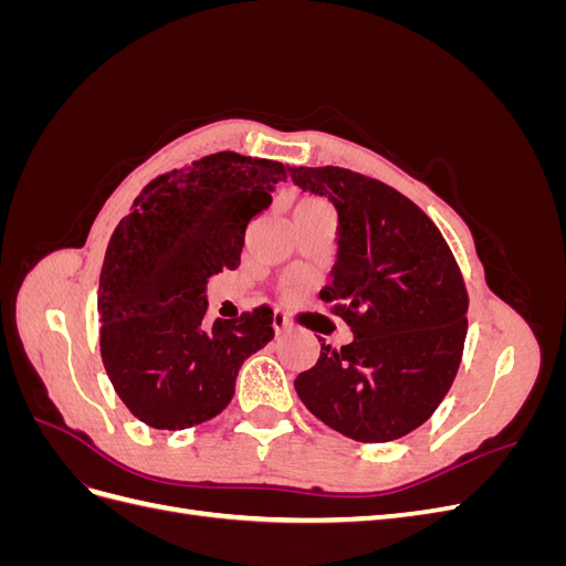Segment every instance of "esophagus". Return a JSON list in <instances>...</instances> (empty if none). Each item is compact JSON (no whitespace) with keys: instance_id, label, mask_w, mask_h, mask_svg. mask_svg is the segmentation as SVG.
Wrapping results in <instances>:
<instances>
[{"instance_id":"34e87169","label":"esophagus","mask_w":566,"mask_h":566,"mask_svg":"<svg viewBox=\"0 0 566 566\" xmlns=\"http://www.w3.org/2000/svg\"><path fill=\"white\" fill-rule=\"evenodd\" d=\"M287 328H290V323H287V316H285V314H281V312H276V314H273V331H276V335L285 333Z\"/></svg>"}]
</instances>
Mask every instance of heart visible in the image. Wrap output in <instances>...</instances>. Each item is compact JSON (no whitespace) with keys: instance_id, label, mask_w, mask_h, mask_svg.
I'll return each mask as SVG.
<instances>
[{"instance_id":"obj_1","label":"heart","mask_w":566,"mask_h":566,"mask_svg":"<svg viewBox=\"0 0 566 566\" xmlns=\"http://www.w3.org/2000/svg\"><path fill=\"white\" fill-rule=\"evenodd\" d=\"M300 205H325V202H321V200H304V202H300Z\"/></svg>"}]
</instances>
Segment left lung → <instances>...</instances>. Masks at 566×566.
<instances>
[{
  "instance_id": "1",
  "label": "left lung",
  "mask_w": 566,
  "mask_h": 566,
  "mask_svg": "<svg viewBox=\"0 0 566 566\" xmlns=\"http://www.w3.org/2000/svg\"><path fill=\"white\" fill-rule=\"evenodd\" d=\"M302 191L337 212V250L321 300L354 339L321 342L300 373L302 403L339 434L382 443L413 432L447 397L468 335L460 269L416 202L342 167H290Z\"/></svg>"
}]
</instances>
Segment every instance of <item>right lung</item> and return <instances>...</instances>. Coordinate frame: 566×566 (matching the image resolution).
Wrapping results in <instances>:
<instances>
[{"label": "right lung", "mask_w": 566, "mask_h": 566, "mask_svg": "<svg viewBox=\"0 0 566 566\" xmlns=\"http://www.w3.org/2000/svg\"><path fill=\"white\" fill-rule=\"evenodd\" d=\"M285 169L214 153L150 181L111 235L98 279L101 358L117 397L156 430L221 413L245 358L273 339L269 306L205 323V290L241 264L245 229Z\"/></svg>", "instance_id": "1"}]
</instances>
